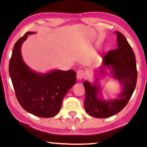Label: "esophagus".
Returning a JSON list of instances; mask_svg holds the SVG:
<instances>
[{
	"instance_id": "obj_1",
	"label": "esophagus",
	"mask_w": 147,
	"mask_h": 147,
	"mask_svg": "<svg viewBox=\"0 0 147 147\" xmlns=\"http://www.w3.org/2000/svg\"><path fill=\"white\" fill-rule=\"evenodd\" d=\"M85 77V71L83 69H78L77 71V78L78 80H82Z\"/></svg>"
}]
</instances>
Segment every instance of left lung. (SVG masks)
<instances>
[{"instance_id": "8db88e82", "label": "left lung", "mask_w": 147, "mask_h": 147, "mask_svg": "<svg viewBox=\"0 0 147 147\" xmlns=\"http://www.w3.org/2000/svg\"><path fill=\"white\" fill-rule=\"evenodd\" d=\"M117 36V48L110 50L103 57L101 71L105 67L110 70L112 77L120 82L122 92L115 100H102L97 84L98 79L92 84L84 82L86 98L84 108L89 115L95 118H104L115 115L121 111L128 104L135 90L137 81V70L135 55L126 37L120 32H115Z\"/></svg>"}]
</instances>
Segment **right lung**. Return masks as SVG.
<instances>
[{"label":"right lung","instance_id":"right-lung-1","mask_svg":"<svg viewBox=\"0 0 147 147\" xmlns=\"http://www.w3.org/2000/svg\"><path fill=\"white\" fill-rule=\"evenodd\" d=\"M28 31L16 42L9 61V74L16 97L22 108L33 115L41 118L55 116L61 109L67 92L76 83V73L53 70L47 74L33 71L24 62L21 48Z\"/></svg>","mask_w":147,"mask_h":147}]
</instances>
